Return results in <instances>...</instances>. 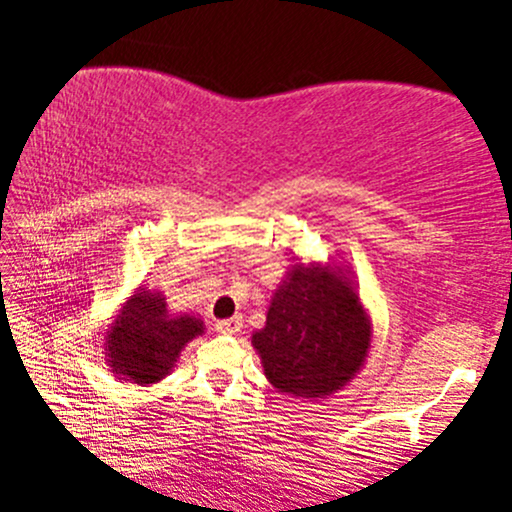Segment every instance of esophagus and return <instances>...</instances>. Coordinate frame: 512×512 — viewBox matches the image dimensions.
Returning <instances> with one entry per match:
<instances>
[{"mask_svg":"<svg viewBox=\"0 0 512 512\" xmlns=\"http://www.w3.org/2000/svg\"><path fill=\"white\" fill-rule=\"evenodd\" d=\"M242 328V317H230L223 321H216V333L223 335H235Z\"/></svg>","mask_w":512,"mask_h":512,"instance_id":"1","label":"esophagus"}]
</instances>
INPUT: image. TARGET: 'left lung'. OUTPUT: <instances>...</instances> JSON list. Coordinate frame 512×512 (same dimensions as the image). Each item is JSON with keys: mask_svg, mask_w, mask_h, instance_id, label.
<instances>
[{"mask_svg": "<svg viewBox=\"0 0 512 512\" xmlns=\"http://www.w3.org/2000/svg\"><path fill=\"white\" fill-rule=\"evenodd\" d=\"M270 384L282 394L321 398L345 387L366 361L370 324L347 277L293 265L254 333Z\"/></svg>", "mask_w": 512, "mask_h": 512, "instance_id": "obj_1", "label": "left lung"}]
</instances>
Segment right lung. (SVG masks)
Masks as SVG:
<instances>
[{"mask_svg":"<svg viewBox=\"0 0 512 512\" xmlns=\"http://www.w3.org/2000/svg\"><path fill=\"white\" fill-rule=\"evenodd\" d=\"M202 331L200 319L172 317L160 293L137 291L107 335L109 363L132 382L153 384L170 373L186 342Z\"/></svg>","mask_w":512,"mask_h":512,"instance_id":"right-lung-1","label":"right lung"}]
</instances>
